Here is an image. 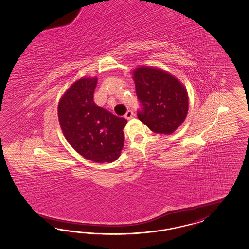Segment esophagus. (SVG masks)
<instances>
[{"instance_id": "34e87169", "label": "esophagus", "mask_w": 249, "mask_h": 249, "mask_svg": "<svg viewBox=\"0 0 249 249\" xmlns=\"http://www.w3.org/2000/svg\"><path fill=\"white\" fill-rule=\"evenodd\" d=\"M134 112L132 111V110H128L127 112H126V114L124 115V117L128 119V120H130V119H132L133 117H134Z\"/></svg>"}]
</instances>
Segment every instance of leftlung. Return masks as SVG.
Instances as JSON below:
<instances>
[{
  "label": "left lung",
  "instance_id": "1",
  "mask_svg": "<svg viewBox=\"0 0 249 249\" xmlns=\"http://www.w3.org/2000/svg\"><path fill=\"white\" fill-rule=\"evenodd\" d=\"M142 109L137 116L151 131L171 135L185 121L189 98L181 81L163 69L141 65L132 71Z\"/></svg>",
  "mask_w": 249,
  "mask_h": 249
}]
</instances>
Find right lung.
<instances>
[{"mask_svg": "<svg viewBox=\"0 0 249 249\" xmlns=\"http://www.w3.org/2000/svg\"><path fill=\"white\" fill-rule=\"evenodd\" d=\"M97 77L75 81L58 103V119L65 139L79 155L95 163H113L121 156L127 120L93 102Z\"/></svg>", "mask_w": 249, "mask_h": 249, "instance_id": "obj_1", "label": "right lung"}]
</instances>
